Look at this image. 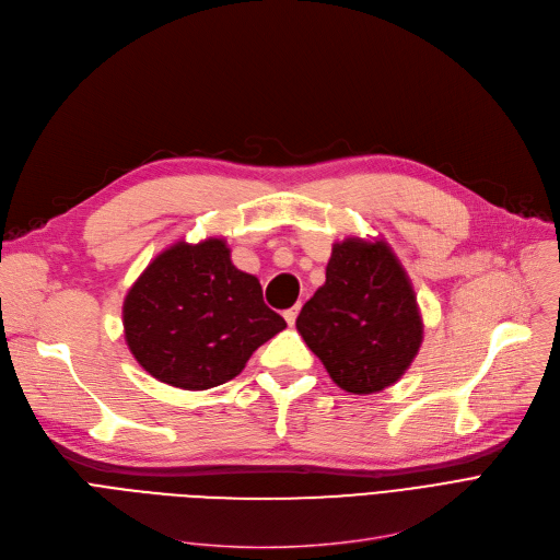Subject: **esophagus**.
<instances>
[{
	"label": "esophagus",
	"mask_w": 560,
	"mask_h": 560,
	"mask_svg": "<svg viewBox=\"0 0 560 560\" xmlns=\"http://www.w3.org/2000/svg\"><path fill=\"white\" fill-rule=\"evenodd\" d=\"M298 313H300V306H292V308H288L285 313H283V317H285V322H288V325L292 327V325H295V319H298Z\"/></svg>",
	"instance_id": "34e87169"
}]
</instances>
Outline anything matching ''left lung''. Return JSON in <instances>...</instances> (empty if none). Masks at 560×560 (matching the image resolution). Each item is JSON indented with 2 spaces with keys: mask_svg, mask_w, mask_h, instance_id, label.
Returning <instances> with one entry per match:
<instances>
[{
  "mask_svg": "<svg viewBox=\"0 0 560 560\" xmlns=\"http://www.w3.org/2000/svg\"><path fill=\"white\" fill-rule=\"evenodd\" d=\"M298 331L336 386L372 395L410 368L424 325L416 290L388 243L345 238L334 245L327 281L304 304Z\"/></svg>",
  "mask_w": 560,
  "mask_h": 560,
  "instance_id": "left-lung-1",
  "label": "left lung"
}]
</instances>
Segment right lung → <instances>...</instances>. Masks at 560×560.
<instances>
[{"label": "right lung", "instance_id": "right-lung-1", "mask_svg": "<svg viewBox=\"0 0 560 560\" xmlns=\"http://www.w3.org/2000/svg\"><path fill=\"white\" fill-rule=\"evenodd\" d=\"M125 340L154 378L209 390L238 376L254 351L285 329L265 306L254 275L231 262L222 238L179 241L131 285L122 306Z\"/></svg>", "mask_w": 560, "mask_h": 560}]
</instances>
